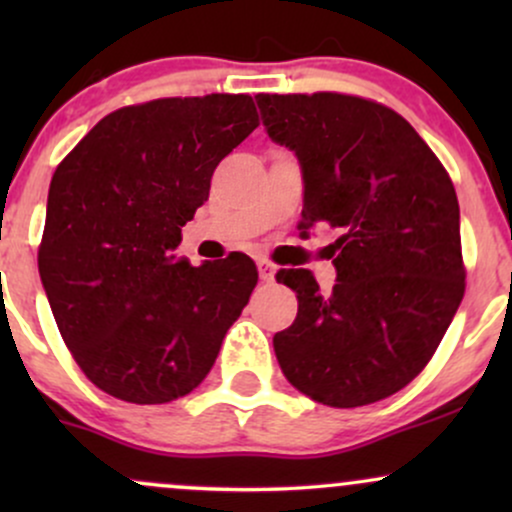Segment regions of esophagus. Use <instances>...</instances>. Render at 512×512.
<instances>
[{
    "mask_svg": "<svg viewBox=\"0 0 512 512\" xmlns=\"http://www.w3.org/2000/svg\"><path fill=\"white\" fill-rule=\"evenodd\" d=\"M257 272H260V279H262V281H274L276 267H274L272 262L260 260V262H257Z\"/></svg>",
    "mask_w": 512,
    "mask_h": 512,
    "instance_id": "1",
    "label": "esophagus"
}]
</instances>
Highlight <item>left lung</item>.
Masks as SVG:
<instances>
[{"instance_id": "8db88e82", "label": "left lung", "mask_w": 512, "mask_h": 512, "mask_svg": "<svg viewBox=\"0 0 512 512\" xmlns=\"http://www.w3.org/2000/svg\"><path fill=\"white\" fill-rule=\"evenodd\" d=\"M269 139L303 173L301 236L337 228V284L284 269L298 315L274 334L286 380L327 407L373 404L431 361L464 296L460 204L416 129L385 105L342 93L255 96Z\"/></svg>"}]
</instances>
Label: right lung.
<instances>
[{
  "label": "right lung",
  "instance_id": "right-lung-1",
  "mask_svg": "<svg viewBox=\"0 0 512 512\" xmlns=\"http://www.w3.org/2000/svg\"><path fill=\"white\" fill-rule=\"evenodd\" d=\"M260 125L250 96L161 98L105 115L57 166L38 272L86 378L134 404L207 378L257 284L243 252L175 257L211 175Z\"/></svg>",
  "mask_w": 512,
  "mask_h": 512
}]
</instances>
